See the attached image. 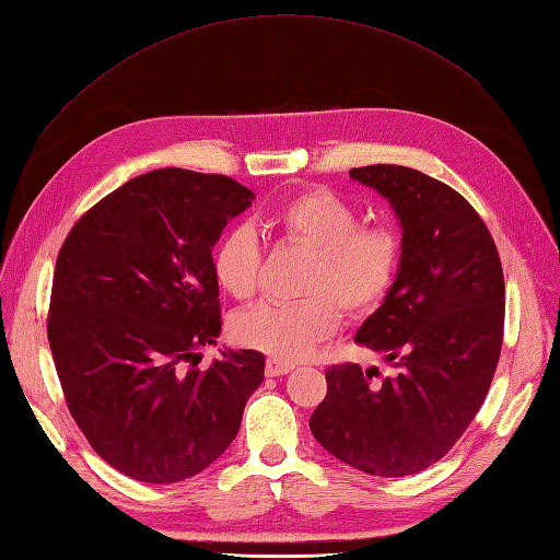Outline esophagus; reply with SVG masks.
Segmentation results:
<instances>
[{
  "label": "esophagus",
  "instance_id": "34e87169",
  "mask_svg": "<svg viewBox=\"0 0 560 560\" xmlns=\"http://www.w3.org/2000/svg\"><path fill=\"white\" fill-rule=\"evenodd\" d=\"M294 369V364L292 362H282V360H268L266 362V376H284V374H290V371Z\"/></svg>",
  "mask_w": 560,
  "mask_h": 560
}]
</instances>
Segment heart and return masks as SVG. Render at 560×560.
Returning a JSON list of instances; mask_svg holds the SVG:
<instances>
[{
  "instance_id": "obj_1",
  "label": "heart",
  "mask_w": 560,
  "mask_h": 560,
  "mask_svg": "<svg viewBox=\"0 0 560 560\" xmlns=\"http://www.w3.org/2000/svg\"><path fill=\"white\" fill-rule=\"evenodd\" d=\"M360 210L329 189H308L268 212L266 224L287 243L313 249L301 280L306 296L294 301H261L233 317L238 343L301 360L331 336L341 319L374 313L389 294L401 261L397 233L383 224H360ZM261 245L249 226H233L212 252V273L233 299L257 292Z\"/></svg>"
}]
</instances>
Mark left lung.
Instances as JSON below:
<instances>
[{
	"label": "left lung",
	"mask_w": 560,
	"mask_h": 560,
	"mask_svg": "<svg viewBox=\"0 0 560 560\" xmlns=\"http://www.w3.org/2000/svg\"><path fill=\"white\" fill-rule=\"evenodd\" d=\"M401 226L393 290L354 341L397 369L334 364L311 416L317 442L374 477H409L444 457L479 413L504 329V276L483 219L448 184L404 165L352 167Z\"/></svg>",
	"instance_id": "1"
}]
</instances>
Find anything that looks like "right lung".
Masks as SVG:
<instances>
[{
	"label": "right lung",
	"instance_id": "right-lung-1",
	"mask_svg": "<svg viewBox=\"0 0 560 560\" xmlns=\"http://www.w3.org/2000/svg\"><path fill=\"white\" fill-rule=\"evenodd\" d=\"M252 198L231 177L163 167L105 196L60 247L48 343L67 409L130 479L177 483L212 465L264 381L257 350L194 364L222 331L212 247Z\"/></svg>",
	"mask_w": 560,
	"mask_h": 560
}]
</instances>
